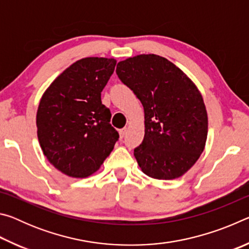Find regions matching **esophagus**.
<instances>
[{
	"label": "esophagus",
	"instance_id": "1",
	"mask_svg": "<svg viewBox=\"0 0 249 249\" xmlns=\"http://www.w3.org/2000/svg\"><path fill=\"white\" fill-rule=\"evenodd\" d=\"M126 133H127V128L126 127H124L123 129H121L120 130V136H121V138H123L125 135H126Z\"/></svg>",
	"mask_w": 249,
	"mask_h": 249
}]
</instances>
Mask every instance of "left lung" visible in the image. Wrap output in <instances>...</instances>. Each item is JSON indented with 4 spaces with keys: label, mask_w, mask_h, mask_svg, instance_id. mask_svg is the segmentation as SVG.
<instances>
[{
    "label": "left lung",
    "mask_w": 249,
    "mask_h": 249,
    "mask_svg": "<svg viewBox=\"0 0 249 249\" xmlns=\"http://www.w3.org/2000/svg\"><path fill=\"white\" fill-rule=\"evenodd\" d=\"M116 73L144 107V141L134 149L138 166L154 179L179 178L205 147L208 113L201 92L182 70L154 53L120 61Z\"/></svg>",
    "instance_id": "1"
}]
</instances>
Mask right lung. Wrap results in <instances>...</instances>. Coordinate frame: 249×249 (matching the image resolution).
<instances>
[{
    "label": "right lung",
    "instance_id": "obj_1",
    "mask_svg": "<svg viewBox=\"0 0 249 249\" xmlns=\"http://www.w3.org/2000/svg\"><path fill=\"white\" fill-rule=\"evenodd\" d=\"M113 58L88 57L73 62L53 80L37 109V136L46 158L72 178L100 169L119 133L101 92L114 72Z\"/></svg>",
    "mask_w": 249,
    "mask_h": 249
}]
</instances>
